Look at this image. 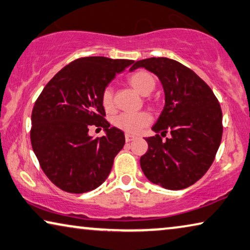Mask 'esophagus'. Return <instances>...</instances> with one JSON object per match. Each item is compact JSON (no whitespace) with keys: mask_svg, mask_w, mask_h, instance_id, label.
I'll return each mask as SVG.
<instances>
[{"mask_svg":"<svg viewBox=\"0 0 250 250\" xmlns=\"http://www.w3.org/2000/svg\"><path fill=\"white\" fill-rule=\"evenodd\" d=\"M135 138H136V136L132 135V134H127V133L125 134V140H126V142H132V141L135 140Z\"/></svg>","mask_w":250,"mask_h":250,"instance_id":"esophagus-1","label":"esophagus"}]
</instances>
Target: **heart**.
<instances>
[{
    "instance_id": "b5f03b06",
    "label": "heart",
    "mask_w": 250,
    "mask_h": 250,
    "mask_svg": "<svg viewBox=\"0 0 250 250\" xmlns=\"http://www.w3.org/2000/svg\"><path fill=\"white\" fill-rule=\"evenodd\" d=\"M128 83L138 94L146 96L151 94L155 88L156 82L154 76L146 70H138L128 77ZM103 107L107 112L113 109V91L110 88H106L102 94ZM151 122V116L146 112L136 114L123 113L114 118L113 124L115 127L126 132L127 134H137L140 130L147 126Z\"/></svg>"
}]
</instances>
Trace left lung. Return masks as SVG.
Masks as SVG:
<instances>
[{"label": "left lung", "mask_w": 250, "mask_h": 250, "mask_svg": "<svg viewBox=\"0 0 250 250\" xmlns=\"http://www.w3.org/2000/svg\"><path fill=\"white\" fill-rule=\"evenodd\" d=\"M145 68L162 83L165 104L145 138L148 149L140 163L152 183L181 190L201 179L212 164L222 137V112L211 88L195 72L168 58L138 60L129 71ZM167 131L165 141L161 136Z\"/></svg>", "instance_id": "1"}]
</instances>
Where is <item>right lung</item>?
Returning a JSON list of instances; mask_svg holds the SVG:
<instances>
[{
    "mask_svg": "<svg viewBox=\"0 0 250 250\" xmlns=\"http://www.w3.org/2000/svg\"><path fill=\"white\" fill-rule=\"evenodd\" d=\"M132 63L106 57L77 59L61 69L38 97L31 116L32 148L45 175L61 190L85 193L109 175L125 136L104 118L102 94ZM90 125H101L105 135L90 137Z\"/></svg>",
    "mask_w": 250,
    "mask_h": 250,
    "instance_id": "right-lung-1",
    "label": "right lung"
}]
</instances>
